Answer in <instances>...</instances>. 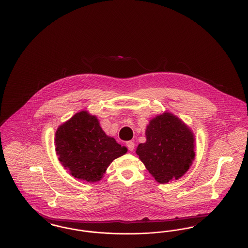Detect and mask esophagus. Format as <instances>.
I'll return each instance as SVG.
<instances>
[{
	"instance_id": "obj_1",
	"label": "esophagus",
	"mask_w": 248,
	"mask_h": 248,
	"mask_svg": "<svg viewBox=\"0 0 248 248\" xmlns=\"http://www.w3.org/2000/svg\"><path fill=\"white\" fill-rule=\"evenodd\" d=\"M126 146H127V148H128L129 151H133L134 147H135V143H134L133 141H127V142H126Z\"/></svg>"
}]
</instances>
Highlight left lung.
<instances>
[{
	"label": "left lung",
	"mask_w": 248,
	"mask_h": 248,
	"mask_svg": "<svg viewBox=\"0 0 248 248\" xmlns=\"http://www.w3.org/2000/svg\"><path fill=\"white\" fill-rule=\"evenodd\" d=\"M146 142L139 144L137 155L159 183H168L189 170L194 158L191 130L171 113L156 116L146 129Z\"/></svg>",
	"instance_id": "obj_1"
}]
</instances>
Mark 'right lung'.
<instances>
[{"mask_svg": "<svg viewBox=\"0 0 248 248\" xmlns=\"http://www.w3.org/2000/svg\"><path fill=\"white\" fill-rule=\"evenodd\" d=\"M56 151L59 161L73 176L96 182L115 158L127 149L106 135L95 116L81 111L58 127Z\"/></svg>", "mask_w": 248, "mask_h": 248, "instance_id": "add662e5", "label": "right lung"}]
</instances>
